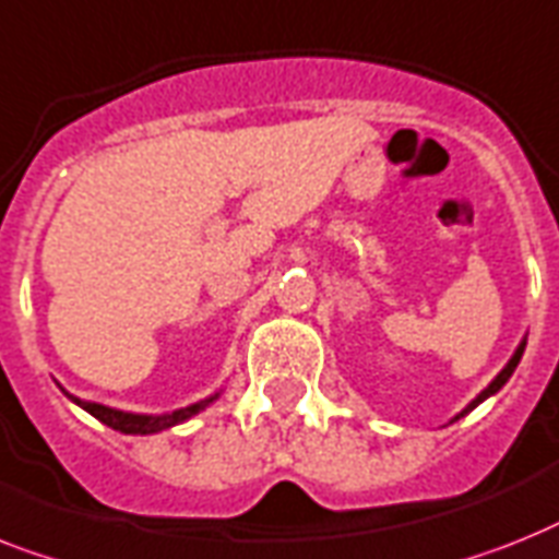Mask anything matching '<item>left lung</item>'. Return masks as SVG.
<instances>
[{
    "label": "left lung",
    "instance_id": "obj_1",
    "mask_svg": "<svg viewBox=\"0 0 559 559\" xmlns=\"http://www.w3.org/2000/svg\"><path fill=\"white\" fill-rule=\"evenodd\" d=\"M525 342H528V335H525L523 342L516 344V350H514V356L508 358V365H506V367H502L500 373L493 376V379H491V384H488V388H485V390H479V396H476V399H471L468 405L462 407V411H460V413H456V416H453V419H451V425H453V421H456V419H462V416H468V413H471V411H474V407H476V405H483L485 399H491V396H493V393H500V390H502V388H506V382H508V379H511V376H514L516 365H520V358H523V353H525Z\"/></svg>",
    "mask_w": 559,
    "mask_h": 559
}]
</instances>
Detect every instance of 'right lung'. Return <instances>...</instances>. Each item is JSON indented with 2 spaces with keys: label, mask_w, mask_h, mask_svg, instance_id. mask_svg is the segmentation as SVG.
Instances as JSON below:
<instances>
[{
  "label": "right lung",
  "mask_w": 559,
  "mask_h": 559,
  "mask_svg": "<svg viewBox=\"0 0 559 559\" xmlns=\"http://www.w3.org/2000/svg\"><path fill=\"white\" fill-rule=\"evenodd\" d=\"M57 388L66 393L76 407H83L85 413H91L94 419H99L103 425H108L111 430H120V433H129V437H148V433H160V430H169L175 425H183L192 416H198L201 411H206L215 399H221L224 388L215 390L212 396L201 399V402H192V405L177 407V411H166V413H131V411H120V407H108L99 405V402H88V399H80L74 393H68L62 384L57 382Z\"/></svg>",
  "instance_id": "1"
}]
</instances>
